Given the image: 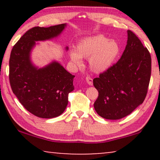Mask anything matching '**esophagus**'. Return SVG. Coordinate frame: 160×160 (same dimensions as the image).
I'll return each mask as SVG.
<instances>
[{"instance_id": "obj_1", "label": "esophagus", "mask_w": 160, "mask_h": 160, "mask_svg": "<svg viewBox=\"0 0 160 160\" xmlns=\"http://www.w3.org/2000/svg\"><path fill=\"white\" fill-rule=\"evenodd\" d=\"M86 81L87 82V84H88L89 86H92V85L93 84V81H92V78L91 77H89V76H87L86 78Z\"/></svg>"}]
</instances>
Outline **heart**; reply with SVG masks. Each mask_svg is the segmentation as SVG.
Returning <instances> with one entry per match:
<instances>
[{
	"instance_id": "1",
	"label": "heart",
	"mask_w": 160,
	"mask_h": 160,
	"mask_svg": "<svg viewBox=\"0 0 160 160\" xmlns=\"http://www.w3.org/2000/svg\"><path fill=\"white\" fill-rule=\"evenodd\" d=\"M120 52L121 47L117 41L98 35L82 39L76 50H71L69 55L72 62L78 67L83 64L82 58H89L90 69L95 73H101L113 66Z\"/></svg>"
}]
</instances>
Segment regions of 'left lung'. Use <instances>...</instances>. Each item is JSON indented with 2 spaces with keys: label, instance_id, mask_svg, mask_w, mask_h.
<instances>
[{
  "label": "left lung",
  "instance_id": "obj_1",
  "mask_svg": "<svg viewBox=\"0 0 160 160\" xmlns=\"http://www.w3.org/2000/svg\"><path fill=\"white\" fill-rule=\"evenodd\" d=\"M151 71L149 52L135 33L128 30V41L121 58L93 79L99 93L94 103L98 115L117 120L130 114L145 100Z\"/></svg>",
  "mask_w": 160,
  "mask_h": 160
}]
</instances>
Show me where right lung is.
Wrapping results in <instances>:
<instances>
[{"label": "right lung", "mask_w": 160, "mask_h": 160, "mask_svg": "<svg viewBox=\"0 0 160 160\" xmlns=\"http://www.w3.org/2000/svg\"><path fill=\"white\" fill-rule=\"evenodd\" d=\"M66 25L32 28L21 37L11 52L9 81L13 93L25 109L38 117L51 119L62 114L68 102V93L74 89L75 76L60 63L54 60L38 68L31 60L37 41L57 38Z\"/></svg>", "instance_id": "right-lung-1"}]
</instances>
